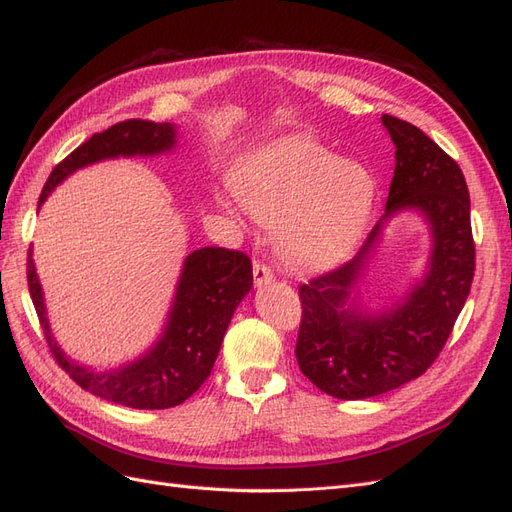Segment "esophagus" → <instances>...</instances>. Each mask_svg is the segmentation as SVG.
I'll return each instance as SVG.
<instances>
[{"instance_id":"34e87169","label":"esophagus","mask_w":512,"mask_h":512,"mask_svg":"<svg viewBox=\"0 0 512 512\" xmlns=\"http://www.w3.org/2000/svg\"><path fill=\"white\" fill-rule=\"evenodd\" d=\"M254 284L256 286H262V284H269L273 282V271L265 265V262L260 260H254Z\"/></svg>"}]
</instances>
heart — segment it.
I'll return each mask as SVG.
<instances>
[{"instance_id": "heart-1", "label": "heart", "mask_w": 512, "mask_h": 512, "mask_svg": "<svg viewBox=\"0 0 512 512\" xmlns=\"http://www.w3.org/2000/svg\"><path fill=\"white\" fill-rule=\"evenodd\" d=\"M239 196L260 224H282L277 243L290 265L320 269L359 239L376 181L365 166L335 160L312 138H288L247 164Z\"/></svg>"}]
</instances>
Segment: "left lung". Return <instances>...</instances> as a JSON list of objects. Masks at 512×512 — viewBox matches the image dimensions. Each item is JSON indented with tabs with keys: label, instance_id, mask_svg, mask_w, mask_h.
<instances>
[{
	"label": "left lung",
	"instance_id": "obj_1",
	"mask_svg": "<svg viewBox=\"0 0 512 512\" xmlns=\"http://www.w3.org/2000/svg\"><path fill=\"white\" fill-rule=\"evenodd\" d=\"M395 143V175L386 213L421 209L433 232L431 269L406 303L369 318L346 305L365 267L380 224L346 265L299 286V367L320 391L337 399H367L406 384L438 359L466 303L476 250L470 192L459 164L412 123L382 115Z\"/></svg>",
	"mask_w": 512,
	"mask_h": 512
}]
</instances>
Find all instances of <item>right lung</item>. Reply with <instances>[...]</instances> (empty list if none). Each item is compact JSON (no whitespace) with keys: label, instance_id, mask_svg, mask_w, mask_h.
Wrapping results in <instances>:
<instances>
[{"label":"right lung","instance_id":"1","mask_svg":"<svg viewBox=\"0 0 512 512\" xmlns=\"http://www.w3.org/2000/svg\"><path fill=\"white\" fill-rule=\"evenodd\" d=\"M175 145V128L170 123L126 119L94 134L70 156L61 160L46 179L38 207L55 185L76 168L104 158L160 153ZM252 260L243 252L226 247H203L185 260L173 312L158 346L128 367L96 374L68 361L53 342L44 316L42 288L38 284L32 250L27 252V286L46 344L59 367L91 395L136 410H164L183 404L203 384L222 346L228 322L239 301L252 288Z\"/></svg>","mask_w":512,"mask_h":512}]
</instances>
